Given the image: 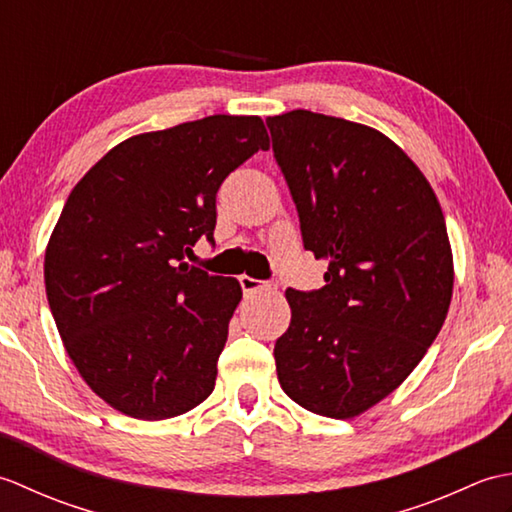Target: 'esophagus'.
I'll list each match as a JSON object with an SVG mask.
<instances>
[{
	"mask_svg": "<svg viewBox=\"0 0 512 512\" xmlns=\"http://www.w3.org/2000/svg\"><path fill=\"white\" fill-rule=\"evenodd\" d=\"M239 286H242V290L246 292V295H253V292H259V290L266 288L264 281H259L255 277H248V275L239 277Z\"/></svg>",
	"mask_w": 512,
	"mask_h": 512,
	"instance_id": "1",
	"label": "esophagus"
}]
</instances>
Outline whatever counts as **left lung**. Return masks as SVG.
Returning <instances> with one entry per match:
<instances>
[{
	"label": "left lung",
	"mask_w": 512,
	"mask_h": 512,
	"mask_svg": "<svg viewBox=\"0 0 512 512\" xmlns=\"http://www.w3.org/2000/svg\"><path fill=\"white\" fill-rule=\"evenodd\" d=\"M266 125L303 246L328 262L321 290H286L277 378L303 409L350 420L402 385L447 319V224L424 173L378 129L308 110Z\"/></svg>",
	"instance_id": "8db88e82"
}]
</instances>
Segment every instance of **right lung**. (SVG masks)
<instances>
[{
    "label": "right lung",
    "instance_id": "right-lung-1",
    "mask_svg": "<svg viewBox=\"0 0 512 512\" xmlns=\"http://www.w3.org/2000/svg\"><path fill=\"white\" fill-rule=\"evenodd\" d=\"M259 116L215 114L123 140L76 182L43 279L65 352L107 405L165 420L211 396L242 286L189 266L228 173L268 149Z\"/></svg>",
    "mask_w": 512,
    "mask_h": 512
}]
</instances>
